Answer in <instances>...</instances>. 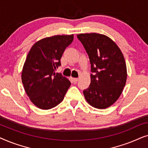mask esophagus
I'll return each instance as SVG.
<instances>
[{
    "label": "esophagus",
    "instance_id": "esophagus-1",
    "mask_svg": "<svg viewBox=\"0 0 148 148\" xmlns=\"http://www.w3.org/2000/svg\"><path fill=\"white\" fill-rule=\"evenodd\" d=\"M72 81L74 83H75V84H76V83L79 81V79L78 78H72Z\"/></svg>",
    "mask_w": 148,
    "mask_h": 148
}]
</instances>
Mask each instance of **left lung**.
<instances>
[{
  "label": "left lung",
  "mask_w": 148,
  "mask_h": 148,
  "mask_svg": "<svg viewBox=\"0 0 148 148\" xmlns=\"http://www.w3.org/2000/svg\"><path fill=\"white\" fill-rule=\"evenodd\" d=\"M88 54L91 83L84 90L91 106L104 109L112 105L122 94L127 80L125 58L118 46L108 36L96 33L77 36Z\"/></svg>",
  "instance_id": "8db88e82"
}]
</instances>
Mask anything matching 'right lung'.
I'll list each match as a JSON object with an SVG mask.
<instances>
[{"label": "right lung", "mask_w": 148, "mask_h": 148, "mask_svg": "<svg viewBox=\"0 0 148 148\" xmlns=\"http://www.w3.org/2000/svg\"><path fill=\"white\" fill-rule=\"evenodd\" d=\"M73 40V34L45 38L36 42L27 54L22 83L30 100L40 109L48 110L59 104L71 86L69 80L55 70Z\"/></svg>", "instance_id": "1"}]
</instances>
